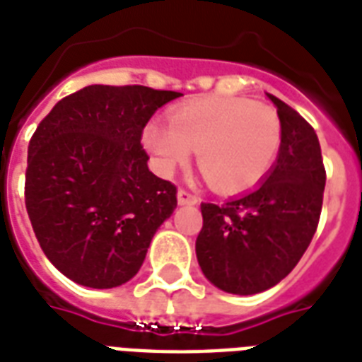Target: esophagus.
Listing matches in <instances>:
<instances>
[{
    "instance_id": "esophagus-1",
    "label": "esophagus",
    "mask_w": 362,
    "mask_h": 362,
    "mask_svg": "<svg viewBox=\"0 0 362 362\" xmlns=\"http://www.w3.org/2000/svg\"><path fill=\"white\" fill-rule=\"evenodd\" d=\"M178 203L180 205H197L199 197L195 193L187 192V189H178Z\"/></svg>"
}]
</instances>
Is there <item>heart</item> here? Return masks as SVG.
Returning <instances> with one entry per match:
<instances>
[{
	"label": "heart",
	"instance_id": "heart-1",
	"mask_svg": "<svg viewBox=\"0 0 362 362\" xmlns=\"http://www.w3.org/2000/svg\"><path fill=\"white\" fill-rule=\"evenodd\" d=\"M283 129L267 104L235 96H211L182 104L169 125L150 123L144 146L157 169L169 175L186 161L189 150L206 182L218 192L256 186L279 153Z\"/></svg>",
	"mask_w": 362,
	"mask_h": 362
}]
</instances>
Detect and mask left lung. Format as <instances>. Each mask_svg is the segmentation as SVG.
Segmentation results:
<instances>
[{
	"mask_svg": "<svg viewBox=\"0 0 362 362\" xmlns=\"http://www.w3.org/2000/svg\"><path fill=\"white\" fill-rule=\"evenodd\" d=\"M283 138L277 163L255 192L226 203H201L195 252L220 291L256 294L285 279L315 235L327 170L313 127L277 96Z\"/></svg>",
	"mask_w": 362,
	"mask_h": 362,
	"instance_id": "obj_1",
	"label": "left lung"
}]
</instances>
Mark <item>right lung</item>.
Instances as JSON below:
<instances>
[{
	"instance_id": "add662e5",
	"label": "right lung",
	"mask_w": 362,
	"mask_h": 362,
	"mask_svg": "<svg viewBox=\"0 0 362 362\" xmlns=\"http://www.w3.org/2000/svg\"><path fill=\"white\" fill-rule=\"evenodd\" d=\"M175 90L90 85L64 96L28 146L24 201L51 264L77 285L114 288L138 273L176 209V186L148 169L142 132Z\"/></svg>"
}]
</instances>
